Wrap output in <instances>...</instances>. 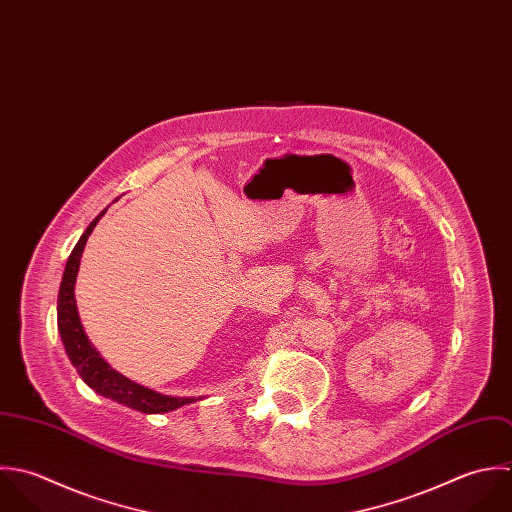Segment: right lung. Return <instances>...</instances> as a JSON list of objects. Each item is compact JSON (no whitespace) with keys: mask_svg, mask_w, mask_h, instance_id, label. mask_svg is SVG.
Masks as SVG:
<instances>
[{"mask_svg":"<svg viewBox=\"0 0 512 512\" xmlns=\"http://www.w3.org/2000/svg\"><path fill=\"white\" fill-rule=\"evenodd\" d=\"M105 212L107 210H103L87 226V230L83 232V236L79 238V242L75 244V248H73V252L67 260L63 280H61V286H59V298H57V330L61 334V341L65 345V351H67L73 367L77 369L81 379L93 391H97L99 395L109 397L117 403H123L131 409H137L141 413L174 411L182 405H188V403L196 401V397H171V395H163L159 391H153L149 387H143V385L131 381L123 373L115 371L101 357V353L93 347V343L89 341L83 326H81L77 304H75V280H77L79 262H81V254H83V248L87 244V238L91 236L93 228L97 226V222L101 220V216Z\"/></svg>","mask_w":512,"mask_h":512,"instance_id":"1","label":"right lung"}]
</instances>
